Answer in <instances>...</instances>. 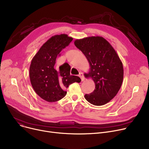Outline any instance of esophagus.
<instances>
[{
  "mask_svg": "<svg viewBox=\"0 0 149 149\" xmlns=\"http://www.w3.org/2000/svg\"><path fill=\"white\" fill-rule=\"evenodd\" d=\"M79 77L81 78V81H84L85 78H84V75H83V72H80V73Z\"/></svg>",
  "mask_w": 149,
  "mask_h": 149,
  "instance_id": "1",
  "label": "esophagus"
}]
</instances>
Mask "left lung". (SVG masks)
Masks as SVG:
<instances>
[{"instance_id": "obj_1", "label": "left lung", "mask_w": 149, "mask_h": 149, "mask_svg": "<svg viewBox=\"0 0 149 149\" xmlns=\"http://www.w3.org/2000/svg\"><path fill=\"white\" fill-rule=\"evenodd\" d=\"M74 44L86 57L90 70L85 77L93 80L95 88L84 97L95 106L109 102L118 92L123 80L122 62L112 45L105 38L92 36L77 39Z\"/></svg>"}]
</instances>
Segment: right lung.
<instances>
[{
	"instance_id": "add662e5",
	"label": "right lung",
	"mask_w": 149,
	"mask_h": 149,
	"mask_svg": "<svg viewBox=\"0 0 149 149\" xmlns=\"http://www.w3.org/2000/svg\"><path fill=\"white\" fill-rule=\"evenodd\" d=\"M73 38L67 34L51 37L33 58L29 67V79L37 94L48 102H56L63 98L66 88L74 82L80 83V78L70 75V66L65 63L54 68L57 57Z\"/></svg>"
}]
</instances>
